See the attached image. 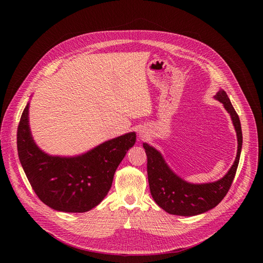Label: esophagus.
Wrapping results in <instances>:
<instances>
[{"instance_id":"esophagus-1","label":"esophagus","mask_w":263,"mask_h":263,"mask_svg":"<svg viewBox=\"0 0 263 263\" xmlns=\"http://www.w3.org/2000/svg\"><path fill=\"white\" fill-rule=\"evenodd\" d=\"M141 135H142V137H144V136H145V135H143V134H142V133H141Z\"/></svg>"}]
</instances>
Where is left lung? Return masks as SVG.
Here are the masks:
<instances>
[{
    "label": "left lung",
    "mask_w": 263,
    "mask_h": 263,
    "mask_svg": "<svg viewBox=\"0 0 263 263\" xmlns=\"http://www.w3.org/2000/svg\"><path fill=\"white\" fill-rule=\"evenodd\" d=\"M215 99L222 102L230 114L238 136L236 161L220 180L204 184L189 183L171 171L159 151L146 143L143 144L147 156V173L151 196L159 206L170 214L193 216L213 209L226 196L236 176L243 140L240 118L223 89L215 95Z\"/></svg>",
    "instance_id": "1"
}]
</instances>
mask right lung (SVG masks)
Instances as JSON below:
<instances>
[{"mask_svg": "<svg viewBox=\"0 0 263 263\" xmlns=\"http://www.w3.org/2000/svg\"><path fill=\"white\" fill-rule=\"evenodd\" d=\"M135 140L136 134L130 132L82 156H48L32 139L29 103L23 109L17 131L19 159L38 198L54 210L73 213L89 211L102 201L112 186L118 165Z\"/></svg>", "mask_w": 263, "mask_h": 263, "instance_id": "right-lung-1", "label": "right lung"}]
</instances>
